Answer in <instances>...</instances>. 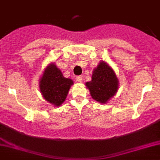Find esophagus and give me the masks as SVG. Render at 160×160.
Wrapping results in <instances>:
<instances>
[{
  "mask_svg": "<svg viewBox=\"0 0 160 160\" xmlns=\"http://www.w3.org/2000/svg\"><path fill=\"white\" fill-rule=\"evenodd\" d=\"M77 81L79 82H82V75H80V76H77Z\"/></svg>",
  "mask_w": 160,
  "mask_h": 160,
  "instance_id": "1",
  "label": "esophagus"
}]
</instances>
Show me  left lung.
I'll return each mask as SVG.
<instances>
[{"instance_id":"left-lung-1","label":"left lung","mask_w":160,"mask_h":160,"mask_svg":"<svg viewBox=\"0 0 160 160\" xmlns=\"http://www.w3.org/2000/svg\"><path fill=\"white\" fill-rule=\"evenodd\" d=\"M118 81L113 70L104 61L94 69L92 81L86 83L92 98L100 103H106L118 91Z\"/></svg>"}]
</instances>
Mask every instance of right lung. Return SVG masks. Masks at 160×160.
<instances>
[{
    "instance_id": "obj_1",
    "label": "right lung",
    "mask_w": 160,
    "mask_h": 160,
    "mask_svg": "<svg viewBox=\"0 0 160 160\" xmlns=\"http://www.w3.org/2000/svg\"><path fill=\"white\" fill-rule=\"evenodd\" d=\"M72 81L63 76L61 71L51 64L45 69L40 80V90L44 98L51 104L59 106L65 101Z\"/></svg>"
}]
</instances>
